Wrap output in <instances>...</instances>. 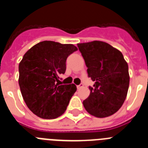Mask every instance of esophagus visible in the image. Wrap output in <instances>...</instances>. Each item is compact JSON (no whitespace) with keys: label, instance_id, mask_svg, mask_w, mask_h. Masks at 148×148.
Wrapping results in <instances>:
<instances>
[{"label":"esophagus","instance_id":"34e87169","mask_svg":"<svg viewBox=\"0 0 148 148\" xmlns=\"http://www.w3.org/2000/svg\"><path fill=\"white\" fill-rule=\"evenodd\" d=\"M83 84H79V85L77 86V88H78V90H80L81 88H82L83 87Z\"/></svg>","mask_w":148,"mask_h":148}]
</instances>
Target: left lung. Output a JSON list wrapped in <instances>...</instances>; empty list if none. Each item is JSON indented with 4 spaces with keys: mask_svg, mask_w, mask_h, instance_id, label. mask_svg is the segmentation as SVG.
<instances>
[{
    "mask_svg": "<svg viewBox=\"0 0 148 148\" xmlns=\"http://www.w3.org/2000/svg\"><path fill=\"white\" fill-rule=\"evenodd\" d=\"M94 82L90 95L83 105L90 115L104 118L121 108L127 94L130 76L122 53L109 44L99 40L78 44Z\"/></svg>",
    "mask_w": 148,
    "mask_h": 148,
    "instance_id": "obj_1",
    "label": "left lung"
}]
</instances>
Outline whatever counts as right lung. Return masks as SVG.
<instances>
[{
    "label": "right lung",
    "mask_w": 148,
    "mask_h": 148,
    "mask_svg": "<svg viewBox=\"0 0 148 148\" xmlns=\"http://www.w3.org/2000/svg\"><path fill=\"white\" fill-rule=\"evenodd\" d=\"M76 50L73 44L44 40L23 56L18 66L21 92L29 109L40 118L56 119L66 110L76 86H60L58 78L66 71L67 57Z\"/></svg>",
    "instance_id": "right-lung-1"
}]
</instances>
